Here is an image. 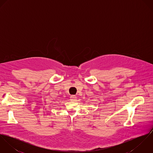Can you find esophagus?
I'll return each mask as SVG.
<instances>
[{"label": "esophagus", "mask_w": 153, "mask_h": 153, "mask_svg": "<svg viewBox=\"0 0 153 153\" xmlns=\"http://www.w3.org/2000/svg\"><path fill=\"white\" fill-rule=\"evenodd\" d=\"M76 99H77V97L76 95H71L70 97V100L72 101H76Z\"/></svg>", "instance_id": "34e87169"}]
</instances>
